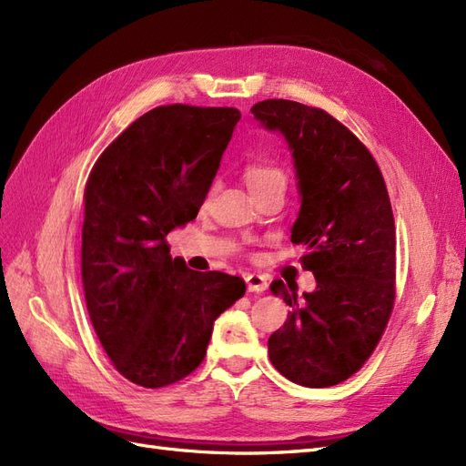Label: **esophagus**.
Segmentation results:
<instances>
[{"instance_id": "34e87169", "label": "esophagus", "mask_w": 466, "mask_h": 466, "mask_svg": "<svg viewBox=\"0 0 466 466\" xmlns=\"http://www.w3.org/2000/svg\"><path fill=\"white\" fill-rule=\"evenodd\" d=\"M245 281H247V289L255 293H262L268 288V279L260 274H247Z\"/></svg>"}]
</instances>
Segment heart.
Here are the masks:
<instances>
[{
	"label": "heart",
	"instance_id": "b5f03b06",
	"mask_svg": "<svg viewBox=\"0 0 466 466\" xmlns=\"http://www.w3.org/2000/svg\"><path fill=\"white\" fill-rule=\"evenodd\" d=\"M245 180L250 190H257L272 180H286L281 168L266 161H250L245 167Z\"/></svg>",
	"mask_w": 466,
	"mask_h": 466
}]
</instances>
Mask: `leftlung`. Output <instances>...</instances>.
I'll return each instance as SVG.
<instances>
[{
  "label": "left lung",
  "mask_w": 466,
  "mask_h": 466,
  "mask_svg": "<svg viewBox=\"0 0 466 466\" xmlns=\"http://www.w3.org/2000/svg\"><path fill=\"white\" fill-rule=\"evenodd\" d=\"M266 130L279 132L293 157L301 196L291 243L317 288L272 281L291 307L268 338L274 368L303 387H332L373 354L394 303V218L383 175L370 149L329 112L286 98L250 108Z\"/></svg>",
  "instance_id": "1"
}]
</instances>
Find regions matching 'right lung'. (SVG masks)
Masks as SVG:
<instances>
[{
	"label": "right lung",
	"mask_w": 466,
	"mask_h": 466,
	"mask_svg": "<svg viewBox=\"0 0 466 466\" xmlns=\"http://www.w3.org/2000/svg\"><path fill=\"white\" fill-rule=\"evenodd\" d=\"M238 118L228 106H157L89 175L81 235L87 311L112 365L139 387L190 375L214 320L245 295L241 278L171 258L165 238L198 216Z\"/></svg>",
	"instance_id": "1"
}]
</instances>
